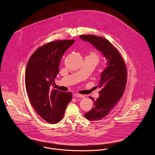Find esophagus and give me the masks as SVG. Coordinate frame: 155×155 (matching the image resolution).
Segmentation results:
<instances>
[{
	"instance_id": "34e87169",
	"label": "esophagus",
	"mask_w": 155,
	"mask_h": 155,
	"mask_svg": "<svg viewBox=\"0 0 155 155\" xmlns=\"http://www.w3.org/2000/svg\"><path fill=\"white\" fill-rule=\"evenodd\" d=\"M74 96L75 97H80L81 99H83L84 97V96L82 95V94H78V93H75L74 94Z\"/></svg>"
}]
</instances>
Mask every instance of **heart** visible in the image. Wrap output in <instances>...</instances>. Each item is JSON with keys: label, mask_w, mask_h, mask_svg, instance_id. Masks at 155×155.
Returning a JSON list of instances; mask_svg holds the SVG:
<instances>
[{"label": "heart", "mask_w": 155, "mask_h": 155, "mask_svg": "<svg viewBox=\"0 0 155 155\" xmlns=\"http://www.w3.org/2000/svg\"><path fill=\"white\" fill-rule=\"evenodd\" d=\"M90 56L92 57L93 58H94L97 61V62H98V61L99 60V58L98 55L96 53H91V54H90Z\"/></svg>", "instance_id": "heart-1"}]
</instances>
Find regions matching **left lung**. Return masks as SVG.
I'll use <instances>...</instances> for the list:
<instances>
[{
    "mask_svg": "<svg viewBox=\"0 0 155 155\" xmlns=\"http://www.w3.org/2000/svg\"><path fill=\"white\" fill-rule=\"evenodd\" d=\"M82 40L89 42L107 60V67L101 74L97 87L101 89L100 96L94 100L91 111L84 114L91 121L101 120L108 115L121 99L126 85L127 69L125 63L117 50L107 39L94 35H81Z\"/></svg>",
    "mask_w": 155,
    "mask_h": 155,
    "instance_id": "8db88e82",
    "label": "left lung"
}]
</instances>
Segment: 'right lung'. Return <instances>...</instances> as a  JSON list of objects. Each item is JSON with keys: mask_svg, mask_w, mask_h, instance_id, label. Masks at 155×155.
<instances>
[{"mask_svg": "<svg viewBox=\"0 0 155 155\" xmlns=\"http://www.w3.org/2000/svg\"><path fill=\"white\" fill-rule=\"evenodd\" d=\"M75 40L50 42L38 48L30 58L25 73L29 101L37 114L47 122L61 121L72 100L71 93L54 90V79L59 72L61 58Z\"/></svg>", "mask_w": 155, "mask_h": 155, "instance_id": "right-lung-1", "label": "right lung"}]
</instances>
